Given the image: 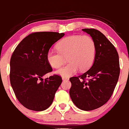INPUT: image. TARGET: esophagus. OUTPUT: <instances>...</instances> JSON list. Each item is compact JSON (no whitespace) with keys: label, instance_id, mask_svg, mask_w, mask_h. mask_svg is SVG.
Wrapping results in <instances>:
<instances>
[{"label":"esophagus","instance_id":"1","mask_svg":"<svg viewBox=\"0 0 129 129\" xmlns=\"http://www.w3.org/2000/svg\"><path fill=\"white\" fill-rule=\"evenodd\" d=\"M62 80L63 81H66V80H69V78L68 77H62Z\"/></svg>","mask_w":129,"mask_h":129}]
</instances>
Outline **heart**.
I'll use <instances>...</instances> for the list:
<instances>
[{
	"label": "heart",
	"mask_w": 129,
	"mask_h": 129,
	"mask_svg": "<svg viewBox=\"0 0 129 129\" xmlns=\"http://www.w3.org/2000/svg\"><path fill=\"white\" fill-rule=\"evenodd\" d=\"M56 46L59 52L49 50L47 52L46 59L51 67L57 69L64 64L65 57H68L70 62L57 71L62 77H68L73 75L78 69L81 71L88 70L95 59V41L88 35L67 36L61 40Z\"/></svg>",
	"instance_id": "obj_1"
}]
</instances>
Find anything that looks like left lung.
Wrapping results in <instances>:
<instances>
[{
  "instance_id": "8db88e82",
  "label": "left lung",
  "mask_w": 129,
  "mask_h": 129,
  "mask_svg": "<svg viewBox=\"0 0 129 129\" xmlns=\"http://www.w3.org/2000/svg\"><path fill=\"white\" fill-rule=\"evenodd\" d=\"M82 31L95 41V59L87 72L70 78L69 94L77 108L92 111L106 103L113 93L120 74L119 55L113 44L100 31L93 28Z\"/></svg>"
}]
</instances>
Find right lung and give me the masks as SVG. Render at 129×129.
I'll return each mask as SVG.
<instances>
[{
    "label": "right lung",
    "instance_id": "obj_1",
    "mask_svg": "<svg viewBox=\"0 0 129 129\" xmlns=\"http://www.w3.org/2000/svg\"><path fill=\"white\" fill-rule=\"evenodd\" d=\"M64 35L52 31L32 33L13 51L10 62L11 86L19 102L27 109L44 111L52 103L62 80L55 74L43 78L52 71L46 54Z\"/></svg>",
    "mask_w": 129,
    "mask_h": 129
}]
</instances>
